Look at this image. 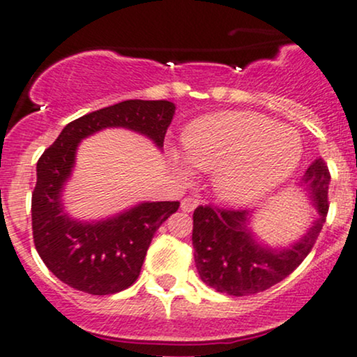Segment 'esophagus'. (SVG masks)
I'll return each instance as SVG.
<instances>
[{
  "instance_id": "esophagus-1",
  "label": "esophagus",
  "mask_w": 357,
  "mask_h": 357,
  "mask_svg": "<svg viewBox=\"0 0 357 357\" xmlns=\"http://www.w3.org/2000/svg\"><path fill=\"white\" fill-rule=\"evenodd\" d=\"M198 206H199V199L195 198V196H188V198H184L181 202V210L184 213L195 211Z\"/></svg>"
}]
</instances>
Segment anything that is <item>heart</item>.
<instances>
[{
  "label": "heart",
  "mask_w": 357,
  "mask_h": 357,
  "mask_svg": "<svg viewBox=\"0 0 357 357\" xmlns=\"http://www.w3.org/2000/svg\"><path fill=\"white\" fill-rule=\"evenodd\" d=\"M186 158L173 151L184 176L192 166L215 171V191L223 202L245 206L267 196L297 169L304 144L294 127L247 110H227L196 119L184 132Z\"/></svg>",
  "instance_id": "b5f03b06"
}]
</instances>
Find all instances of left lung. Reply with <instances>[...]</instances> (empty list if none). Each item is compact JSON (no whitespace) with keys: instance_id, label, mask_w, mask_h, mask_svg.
Masks as SVG:
<instances>
[{"instance_id":"8db88e82","label":"left lung","mask_w":357,"mask_h":357,"mask_svg":"<svg viewBox=\"0 0 357 357\" xmlns=\"http://www.w3.org/2000/svg\"><path fill=\"white\" fill-rule=\"evenodd\" d=\"M331 174L322 158L307 167L301 186L315 208V218L301 238L287 247L261 245L252 233L248 210L198 206L192 213V248L199 277L216 292L252 296L289 277L312 250L329 203Z\"/></svg>"}]
</instances>
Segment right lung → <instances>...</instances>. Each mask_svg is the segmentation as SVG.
I'll return each mask as SVG.
<instances>
[{
  "label": "right lung",
  "instance_id": "add662e5",
  "mask_svg": "<svg viewBox=\"0 0 357 357\" xmlns=\"http://www.w3.org/2000/svg\"><path fill=\"white\" fill-rule=\"evenodd\" d=\"M176 105L169 100H124L75 119L36 162L31 227L38 255L72 289L109 296L137 280L155 230L178 211V202H144L104 220L80 221L63 206L80 141L107 127L142 134L162 149Z\"/></svg>",
  "mask_w": 357,
  "mask_h": 357
}]
</instances>
